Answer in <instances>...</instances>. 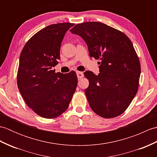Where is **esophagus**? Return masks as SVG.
I'll return each mask as SVG.
<instances>
[{"instance_id": "1", "label": "esophagus", "mask_w": 157, "mask_h": 157, "mask_svg": "<svg viewBox=\"0 0 157 157\" xmlns=\"http://www.w3.org/2000/svg\"><path fill=\"white\" fill-rule=\"evenodd\" d=\"M76 74H77V76H78V79H81L83 77H84V73L80 71H77Z\"/></svg>"}]
</instances>
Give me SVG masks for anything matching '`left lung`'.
Returning a JSON list of instances; mask_svg holds the SVG:
<instances>
[{
  "label": "left lung",
  "mask_w": 157,
  "mask_h": 157,
  "mask_svg": "<svg viewBox=\"0 0 157 157\" xmlns=\"http://www.w3.org/2000/svg\"><path fill=\"white\" fill-rule=\"evenodd\" d=\"M72 34L84 40L90 57L98 59L100 73L84 72L85 90L92 111L113 118L124 112L137 93L141 67L132 41L124 33L101 22L75 25Z\"/></svg>",
  "instance_id": "obj_1"
}]
</instances>
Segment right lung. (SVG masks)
<instances>
[{
    "label": "right lung",
    "mask_w": 157,
    "mask_h": 157,
    "mask_svg": "<svg viewBox=\"0 0 157 157\" xmlns=\"http://www.w3.org/2000/svg\"><path fill=\"white\" fill-rule=\"evenodd\" d=\"M74 23L50 25L25 43L19 57L17 71L19 90L26 104L42 117H57L69 107L75 92V71L55 73L60 48L66 32Z\"/></svg>",
    "instance_id": "right-lung-1"
}]
</instances>
